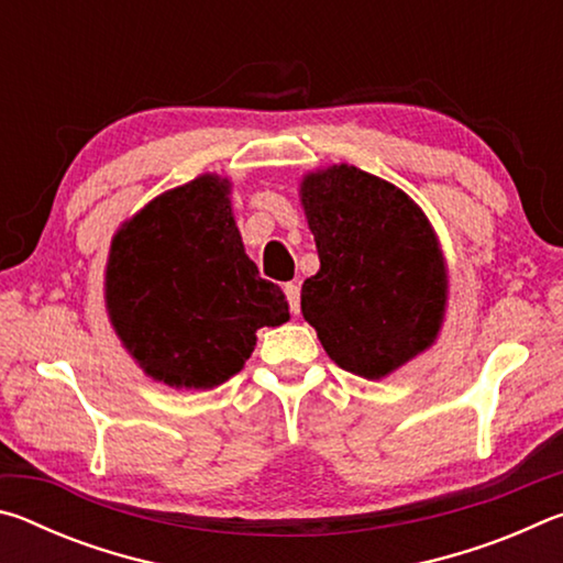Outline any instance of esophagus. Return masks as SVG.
Instances as JSON below:
<instances>
[{"instance_id": "1", "label": "esophagus", "mask_w": 563, "mask_h": 563, "mask_svg": "<svg viewBox=\"0 0 563 563\" xmlns=\"http://www.w3.org/2000/svg\"><path fill=\"white\" fill-rule=\"evenodd\" d=\"M285 298L290 302V312L298 316L300 312V285L298 283H285Z\"/></svg>"}]
</instances>
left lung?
<instances>
[{
	"label": "left lung",
	"mask_w": 563,
	"mask_h": 563,
	"mask_svg": "<svg viewBox=\"0 0 563 563\" xmlns=\"http://www.w3.org/2000/svg\"><path fill=\"white\" fill-rule=\"evenodd\" d=\"M300 201L320 255L300 310L330 360L383 379L432 347L444 322L446 265L422 208L347 164L305 176Z\"/></svg>",
	"instance_id": "1"
}]
</instances>
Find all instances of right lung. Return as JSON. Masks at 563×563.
<instances>
[{
    "instance_id": "add662e5",
    "label": "right lung",
    "mask_w": 563,
    "mask_h": 563,
    "mask_svg": "<svg viewBox=\"0 0 563 563\" xmlns=\"http://www.w3.org/2000/svg\"><path fill=\"white\" fill-rule=\"evenodd\" d=\"M231 184L206 174L170 188L113 235L107 310L123 347L168 387L213 389L238 375L255 330L290 318L238 233Z\"/></svg>"
}]
</instances>
